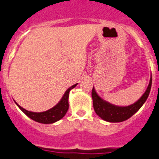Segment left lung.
Wrapping results in <instances>:
<instances>
[{
    "label": "left lung",
    "mask_w": 159,
    "mask_h": 159,
    "mask_svg": "<svg viewBox=\"0 0 159 159\" xmlns=\"http://www.w3.org/2000/svg\"><path fill=\"white\" fill-rule=\"evenodd\" d=\"M152 87V76L150 78L148 87L143 93L142 97L140 98L136 103H132L128 106H117L112 103H109L107 101L101 98L94 89V87L92 90V98H93V109L98 116H99L103 120L108 122H122L126 120L135 113H136L140 109V108L145 103L147 98L148 97L149 93Z\"/></svg>",
    "instance_id": "left-lung-1"
}]
</instances>
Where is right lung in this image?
<instances>
[{"mask_svg": "<svg viewBox=\"0 0 159 159\" xmlns=\"http://www.w3.org/2000/svg\"><path fill=\"white\" fill-rule=\"evenodd\" d=\"M76 85H77V83L70 87L65 92L63 97L61 98V99L60 100V102L56 104V106H54L53 108H51L49 110L44 111V112L37 113L29 111L27 109H23V107L20 106L19 104H17L16 102L15 103L18 106V108L25 114L26 116H29V118L32 119L33 120L39 122V123H42V124H52V123H55V122L60 120L66 114L68 108H69V103H68L69 93Z\"/></svg>", "mask_w": 159, "mask_h": 159, "instance_id": "1", "label": "right lung"}]
</instances>
